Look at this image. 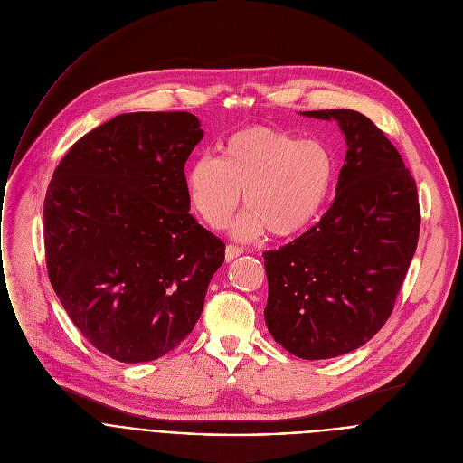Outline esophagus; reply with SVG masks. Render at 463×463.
Here are the masks:
<instances>
[{
  "label": "esophagus",
  "mask_w": 463,
  "mask_h": 463,
  "mask_svg": "<svg viewBox=\"0 0 463 463\" xmlns=\"http://www.w3.org/2000/svg\"><path fill=\"white\" fill-rule=\"evenodd\" d=\"M241 252H243V249H240V247L229 243V245L225 247V260H227V261H232V260H234L236 256H240Z\"/></svg>",
  "instance_id": "34e87169"
}]
</instances>
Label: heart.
Masks as SVG:
<instances>
[{"instance_id":"1","label":"heart","mask_w":463,"mask_h":463,"mask_svg":"<svg viewBox=\"0 0 463 463\" xmlns=\"http://www.w3.org/2000/svg\"><path fill=\"white\" fill-rule=\"evenodd\" d=\"M335 179L332 148L269 126L234 131L218 159L200 157L184 172L192 207L214 229L229 222L243 192L247 211L232 232L245 240L263 231L275 238L304 232L324 211Z\"/></svg>"}]
</instances>
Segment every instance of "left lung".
<instances>
[{"instance_id": "8db88e82", "label": "left lung", "mask_w": 463, "mask_h": 463, "mask_svg": "<svg viewBox=\"0 0 463 463\" xmlns=\"http://www.w3.org/2000/svg\"><path fill=\"white\" fill-rule=\"evenodd\" d=\"M302 115L337 120L348 150L320 222L263 252V315L282 348L317 361L357 350L384 326L416 252L421 216L411 170L368 117L354 109Z\"/></svg>"}]
</instances>
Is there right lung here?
I'll return each instance as SVG.
<instances>
[{
  "label": "right lung",
  "instance_id": "1",
  "mask_svg": "<svg viewBox=\"0 0 463 463\" xmlns=\"http://www.w3.org/2000/svg\"><path fill=\"white\" fill-rule=\"evenodd\" d=\"M202 139L186 111L122 113L77 141L49 183L51 286L82 335L120 363L179 346L225 260L188 213L183 170Z\"/></svg>",
  "mask_w": 463,
  "mask_h": 463
}]
</instances>
